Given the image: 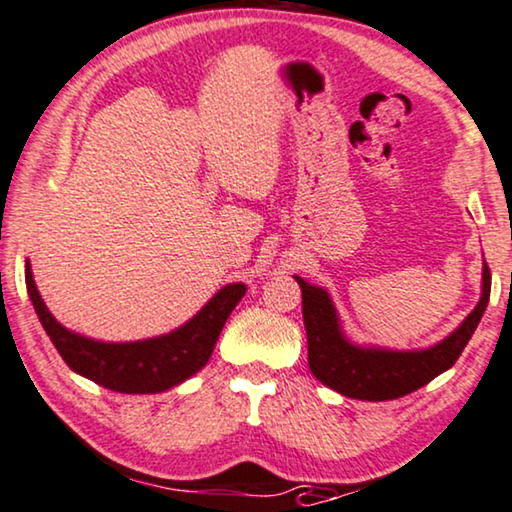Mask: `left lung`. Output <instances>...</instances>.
Returning a JSON list of instances; mask_svg holds the SVG:
<instances>
[{
	"label": "left lung",
	"mask_w": 512,
	"mask_h": 512,
	"mask_svg": "<svg viewBox=\"0 0 512 512\" xmlns=\"http://www.w3.org/2000/svg\"><path fill=\"white\" fill-rule=\"evenodd\" d=\"M294 278L301 285L303 324L308 333V363L312 375L347 398L370 402L402 398V395L430 384L441 372L453 368L483 317L492 287L490 269L485 264L480 301L448 338L430 349H421V352H393V349L352 345L340 329L338 312H335L326 289L308 285L299 276Z\"/></svg>",
	"instance_id": "1"
}]
</instances>
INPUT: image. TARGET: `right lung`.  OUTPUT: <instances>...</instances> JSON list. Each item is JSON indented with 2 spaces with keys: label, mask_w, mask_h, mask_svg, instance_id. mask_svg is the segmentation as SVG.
Listing matches in <instances>:
<instances>
[{
  "label": "right lung",
  "mask_w": 512,
  "mask_h": 512,
  "mask_svg": "<svg viewBox=\"0 0 512 512\" xmlns=\"http://www.w3.org/2000/svg\"><path fill=\"white\" fill-rule=\"evenodd\" d=\"M29 299L52 345L68 368L117 393H163L202 370L236 303L246 294L243 282L220 289L181 329L151 340L98 342L61 326L38 294L32 266H25Z\"/></svg>",
  "instance_id": "obj_1"
}]
</instances>
